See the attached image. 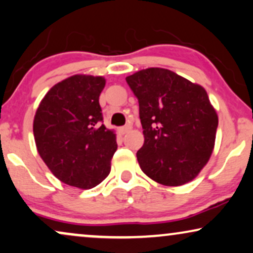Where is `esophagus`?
<instances>
[{
    "instance_id": "esophagus-1",
    "label": "esophagus",
    "mask_w": 253,
    "mask_h": 253,
    "mask_svg": "<svg viewBox=\"0 0 253 253\" xmlns=\"http://www.w3.org/2000/svg\"><path fill=\"white\" fill-rule=\"evenodd\" d=\"M130 130H131V126H122V127H120V133H121V134H126V133L129 132Z\"/></svg>"
}]
</instances>
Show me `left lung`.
<instances>
[{
  "mask_svg": "<svg viewBox=\"0 0 253 253\" xmlns=\"http://www.w3.org/2000/svg\"><path fill=\"white\" fill-rule=\"evenodd\" d=\"M126 81L139 102L140 169L166 186L191 182L213 153L219 123L206 89L164 68L143 69Z\"/></svg>",
  "mask_w": 253,
  "mask_h": 253,
  "instance_id": "8db88e82",
  "label": "left lung"
}]
</instances>
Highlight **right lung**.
Listing matches in <instances>:
<instances>
[{
    "mask_svg": "<svg viewBox=\"0 0 253 253\" xmlns=\"http://www.w3.org/2000/svg\"><path fill=\"white\" fill-rule=\"evenodd\" d=\"M102 76L74 75L55 84L38 107L33 134L38 153L55 177L92 189L110 172L116 133L101 123Z\"/></svg>",
    "mask_w": 253,
    "mask_h": 253,
    "instance_id": "obj_1",
    "label": "right lung"
}]
</instances>
